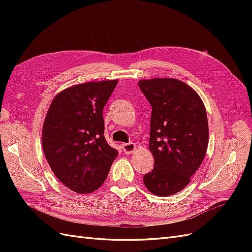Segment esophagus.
<instances>
[{
  "mask_svg": "<svg viewBox=\"0 0 252 252\" xmlns=\"http://www.w3.org/2000/svg\"><path fill=\"white\" fill-rule=\"evenodd\" d=\"M122 148H123V151L126 155H130L131 152H133L135 150L136 147H135V144H133V143H127V144L122 145Z\"/></svg>",
  "mask_w": 252,
  "mask_h": 252,
  "instance_id": "esophagus-1",
  "label": "esophagus"
}]
</instances>
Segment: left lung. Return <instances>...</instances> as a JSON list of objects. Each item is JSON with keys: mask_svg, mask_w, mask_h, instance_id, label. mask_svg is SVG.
<instances>
[{"mask_svg": "<svg viewBox=\"0 0 252 252\" xmlns=\"http://www.w3.org/2000/svg\"><path fill=\"white\" fill-rule=\"evenodd\" d=\"M151 105L149 150L155 167L144 175L146 188L168 196L184 189L199 169L208 146V120L195 91L175 79L139 82Z\"/></svg>", "mask_w": 252, "mask_h": 252, "instance_id": "left-lung-1", "label": "left lung"}]
</instances>
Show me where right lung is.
Listing matches in <instances>:
<instances>
[{"mask_svg":"<svg viewBox=\"0 0 252 252\" xmlns=\"http://www.w3.org/2000/svg\"><path fill=\"white\" fill-rule=\"evenodd\" d=\"M117 80L88 82L63 90L44 122L43 150L60 182L78 193H90L107 178L118 156L104 136L103 109Z\"/></svg>","mask_w":252,"mask_h":252,"instance_id":"obj_1","label":"right lung"}]
</instances>
